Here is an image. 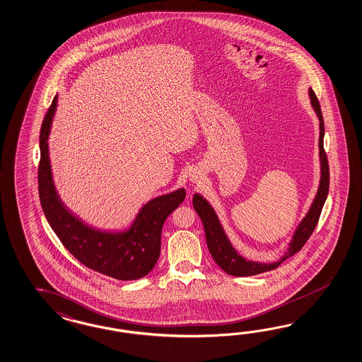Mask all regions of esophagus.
Returning <instances> with one entry per match:
<instances>
[{"label": "esophagus", "instance_id": "obj_1", "mask_svg": "<svg viewBox=\"0 0 362 362\" xmlns=\"http://www.w3.org/2000/svg\"><path fill=\"white\" fill-rule=\"evenodd\" d=\"M200 179H202V174H200L199 171H196V170H194V171L189 174V182L194 183V185L199 183Z\"/></svg>", "mask_w": 362, "mask_h": 362}]
</instances>
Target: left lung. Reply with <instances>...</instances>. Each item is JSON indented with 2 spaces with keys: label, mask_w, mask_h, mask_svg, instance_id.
Masks as SVG:
<instances>
[{
  "label": "left lung",
  "mask_w": 362,
  "mask_h": 362,
  "mask_svg": "<svg viewBox=\"0 0 362 362\" xmlns=\"http://www.w3.org/2000/svg\"><path fill=\"white\" fill-rule=\"evenodd\" d=\"M308 96L311 100V105L319 118V159H320V180L317 192L313 197V204L310 206L308 212L305 214L302 221L298 224L296 229L293 230V237L288 243L284 255L273 261V262H259V261H252L245 258L244 255H240V252L235 249L233 244L230 243L229 237L225 232L224 226L221 224L218 216L216 214L215 208L211 206V203L206 200L204 196L200 194H195L192 197V206L195 208L196 214L200 217L204 232H206V245L209 249V253L215 259L216 264H218L220 269H223L225 273L235 276H250L257 274L266 273L276 269L281 264L295 253H298L305 241L313 235L319 217L322 214V206L328 196L329 189V167H328V159L324 151V119H322V109L317 101L313 88L308 89Z\"/></svg>",
  "instance_id": "8db88e82"
}]
</instances>
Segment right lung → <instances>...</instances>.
I'll list each match as a JSON object with an SVG mask.
<instances>
[{"label":"right lung","mask_w":362,"mask_h":362,"mask_svg":"<svg viewBox=\"0 0 362 362\" xmlns=\"http://www.w3.org/2000/svg\"><path fill=\"white\" fill-rule=\"evenodd\" d=\"M58 107L54 98L40 129L38 189L40 204L59 240L81 264L119 281H134L153 270L160 253L163 223L186 197L183 187L150 199L139 208L133 221L122 229H100L71 212L54 183L49 153V136Z\"/></svg>","instance_id":"add662e5"}]
</instances>
